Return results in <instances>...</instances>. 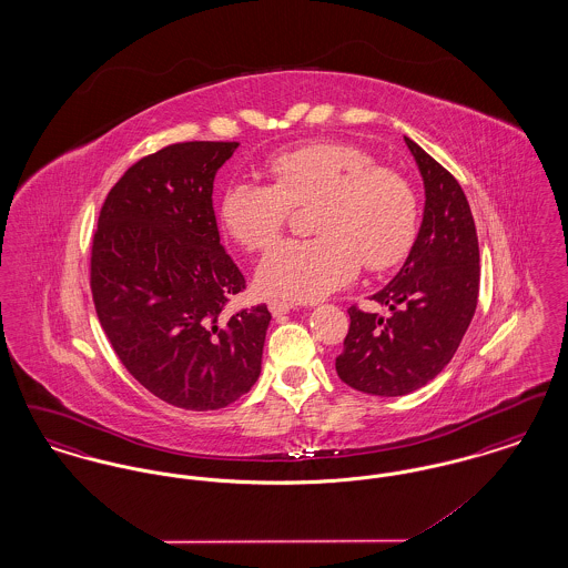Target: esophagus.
Returning a JSON list of instances; mask_svg holds the SVG:
<instances>
[{"mask_svg": "<svg viewBox=\"0 0 568 568\" xmlns=\"http://www.w3.org/2000/svg\"><path fill=\"white\" fill-rule=\"evenodd\" d=\"M268 308H271V313L274 317H281V315H287V313L294 308V304H292V302H285V300H271V302H268Z\"/></svg>", "mask_w": 568, "mask_h": 568, "instance_id": "esophagus-1", "label": "esophagus"}]
</instances>
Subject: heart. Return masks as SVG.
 I'll return each instance as SVG.
<instances>
[{"label": "heart", "instance_id": "b5f03b06", "mask_svg": "<svg viewBox=\"0 0 568 568\" xmlns=\"http://www.w3.org/2000/svg\"><path fill=\"white\" fill-rule=\"evenodd\" d=\"M352 142L322 140L268 160L272 183L234 181L221 200V223L248 251L271 246L294 206H311L306 241L272 246L257 266L268 296L315 302L352 283L362 268L396 266L417 236V195L405 176Z\"/></svg>", "mask_w": 568, "mask_h": 568}]
</instances>
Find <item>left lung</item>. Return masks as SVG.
<instances>
[{"label":"left lung","mask_w":568,"mask_h":568,"mask_svg":"<svg viewBox=\"0 0 568 568\" xmlns=\"http://www.w3.org/2000/svg\"><path fill=\"white\" fill-rule=\"evenodd\" d=\"M426 204L403 268L371 300L389 317L349 308L336 373L373 396H405L433 381L458 352L479 297V243L458 181L405 135Z\"/></svg>","instance_id":"8db88e82"}]
</instances>
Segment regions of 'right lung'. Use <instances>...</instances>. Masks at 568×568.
Returning a JSON list of instances; mask_svg holds the SVG:
<instances>
[{
  "mask_svg": "<svg viewBox=\"0 0 568 568\" xmlns=\"http://www.w3.org/2000/svg\"><path fill=\"white\" fill-rule=\"evenodd\" d=\"M239 142H179L135 162L110 190L91 248L98 320L130 375L168 405L215 410L262 373L271 311L225 313L244 290L225 253L216 170Z\"/></svg>",
  "mask_w": 568,
  "mask_h": 568,
  "instance_id": "1",
  "label": "right lung"
}]
</instances>
